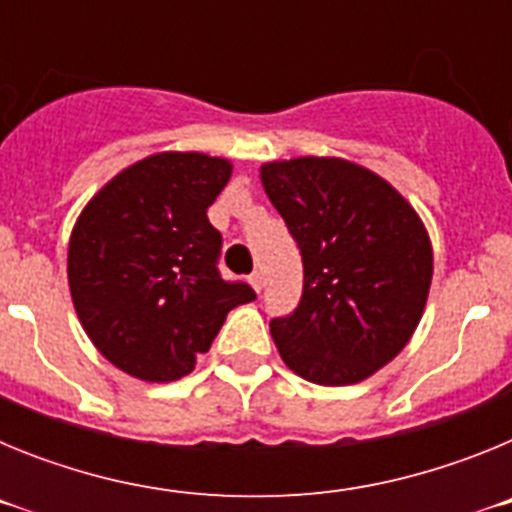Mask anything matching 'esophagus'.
<instances>
[{"label": "esophagus", "mask_w": 512, "mask_h": 512, "mask_svg": "<svg viewBox=\"0 0 512 512\" xmlns=\"http://www.w3.org/2000/svg\"><path fill=\"white\" fill-rule=\"evenodd\" d=\"M248 284H251L256 292H261V287H264V274H261V271H253L251 277H248Z\"/></svg>", "instance_id": "1"}]
</instances>
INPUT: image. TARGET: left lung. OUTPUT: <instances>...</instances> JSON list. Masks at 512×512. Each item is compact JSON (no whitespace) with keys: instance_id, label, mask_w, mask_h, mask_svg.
<instances>
[{"instance_id":"1","label":"left lung","mask_w":512,"mask_h":512,"mask_svg":"<svg viewBox=\"0 0 512 512\" xmlns=\"http://www.w3.org/2000/svg\"><path fill=\"white\" fill-rule=\"evenodd\" d=\"M302 253V300L269 323L284 364L325 387L364 382L408 346L433 279L428 230L374 171L336 156L261 166Z\"/></svg>"}]
</instances>
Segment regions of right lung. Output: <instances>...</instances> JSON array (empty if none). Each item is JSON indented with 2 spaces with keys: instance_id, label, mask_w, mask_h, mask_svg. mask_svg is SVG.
I'll use <instances>...</instances> for the list:
<instances>
[{
  "instance_id": "1",
  "label": "right lung",
  "mask_w": 512,
  "mask_h": 512,
  "mask_svg": "<svg viewBox=\"0 0 512 512\" xmlns=\"http://www.w3.org/2000/svg\"><path fill=\"white\" fill-rule=\"evenodd\" d=\"M228 158L164 151L104 184L76 217L69 289L104 359L143 382H174L207 354L248 284L217 271L223 238L207 207L230 182Z\"/></svg>"
}]
</instances>
